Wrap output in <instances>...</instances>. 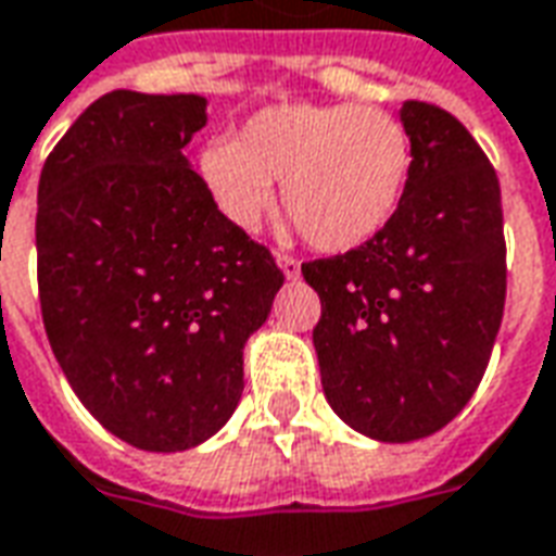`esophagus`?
I'll return each instance as SVG.
<instances>
[{"instance_id": "esophagus-1", "label": "esophagus", "mask_w": 556, "mask_h": 556, "mask_svg": "<svg viewBox=\"0 0 556 556\" xmlns=\"http://www.w3.org/2000/svg\"><path fill=\"white\" fill-rule=\"evenodd\" d=\"M277 267L282 270V277L286 279L301 277V262H298V258H291V255H277Z\"/></svg>"}]
</instances>
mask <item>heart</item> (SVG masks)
<instances>
[{
	"label": "heart",
	"instance_id": "1",
	"mask_svg": "<svg viewBox=\"0 0 556 556\" xmlns=\"http://www.w3.org/2000/svg\"><path fill=\"white\" fill-rule=\"evenodd\" d=\"M198 177L216 211L243 235L282 207L321 252L358 250L397 216L413 177V138L370 104H267L235 141L204 143Z\"/></svg>",
	"mask_w": 556,
	"mask_h": 556
}]
</instances>
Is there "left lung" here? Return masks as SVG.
<instances>
[{"instance_id":"left-lung-1","label":"left lung","mask_w":556,"mask_h":556,"mask_svg":"<svg viewBox=\"0 0 556 556\" xmlns=\"http://www.w3.org/2000/svg\"><path fill=\"white\" fill-rule=\"evenodd\" d=\"M413 177L358 250L301 267L321 301L313 345L331 409L379 442L437 433L476 394L506 304L500 180L448 111L406 102Z\"/></svg>"}]
</instances>
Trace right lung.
I'll return each mask as SVG.
<instances>
[{"instance_id":"obj_1","label":"right lung","mask_w":556,"mask_h":556,"mask_svg":"<svg viewBox=\"0 0 556 556\" xmlns=\"http://www.w3.org/2000/svg\"><path fill=\"white\" fill-rule=\"evenodd\" d=\"M204 96L108 92L38 180V294L77 400L143 452H186L238 409L243 345L282 274L216 211L189 159Z\"/></svg>"}]
</instances>
